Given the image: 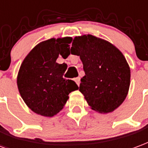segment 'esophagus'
Masks as SVG:
<instances>
[{"mask_svg": "<svg viewBox=\"0 0 148 148\" xmlns=\"http://www.w3.org/2000/svg\"><path fill=\"white\" fill-rule=\"evenodd\" d=\"M74 82L77 83V85H80V77H76V78H74Z\"/></svg>", "mask_w": 148, "mask_h": 148, "instance_id": "esophagus-1", "label": "esophagus"}]
</instances>
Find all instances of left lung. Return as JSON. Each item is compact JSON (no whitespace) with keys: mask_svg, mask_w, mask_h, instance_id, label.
<instances>
[{"mask_svg":"<svg viewBox=\"0 0 148 148\" xmlns=\"http://www.w3.org/2000/svg\"><path fill=\"white\" fill-rule=\"evenodd\" d=\"M71 54L79 56L85 75L79 91L92 110L112 112L126 98L130 68L123 54L112 44L91 34L75 37Z\"/></svg>","mask_w":148,"mask_h":148,"instance_id":"1","label":"left lung"}]
</instances>
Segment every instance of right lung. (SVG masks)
<instances>
[{
	"instance_id": "obj_1",
	"label": "right lung",
	"mask_w": 148,
	"mask_h": 148,
	"mask_svg": "<svg viewBox=\"0 0 148 148\" xmlns=\"http://www.w3.org/2000/svg\"><path fill=\"white\" fill-rule=\"evenodd\" d=\"M71 41L69 37L42 41L29 52L20 66L17 76L18 92L27 107L38 114H57L69 94L78 89L74 81L63 78L67 65L56 63L59 55L67 54Z\"/></svg>"
}]
</instances>
